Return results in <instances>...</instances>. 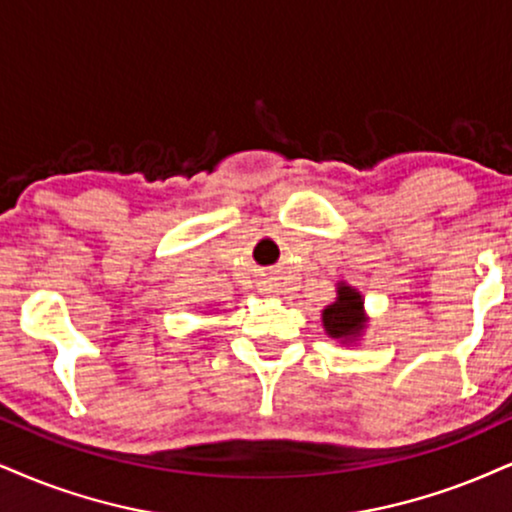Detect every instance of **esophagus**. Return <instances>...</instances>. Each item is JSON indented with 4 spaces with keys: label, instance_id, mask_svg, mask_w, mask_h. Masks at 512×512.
I'll use <instances>...</instances> for the list:
<instances>
[{
    "label": "esophagus",
    "instance_id": "34e87169",
    "mask_svg": "<svg viewBox=\"0 0 512 512\" xmlns=\"http://www.w3.org/2000/svg\"><path fill=\"white\" fill-rule=\"evenodd\" d=\"M263 289H261V292L263 294H270V292H273V282H270V280H266V282H263V285H261Z\"/></svg>",
    "mask_w": 512,
    "mask_h": 512
}]
</instances>
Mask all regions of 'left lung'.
<instances>
[{
  "label": "left lung",
  "instance_id": "8db88e82",
  "mask_svg": "<svg viewBox=\"0 0 512 512\" xmlns=\"http://www.w3.org/2000/svg\"><path fill=\"white\" fill-rule=\"evenodd\" d=\"M370 315L365 313V301L356 287L337 282V299L323 308V327L327 337L339 344H356L368 330Z\"/></svg>",
  "mask_w": 512,
  "mask_h": 512
}]
</instances>
